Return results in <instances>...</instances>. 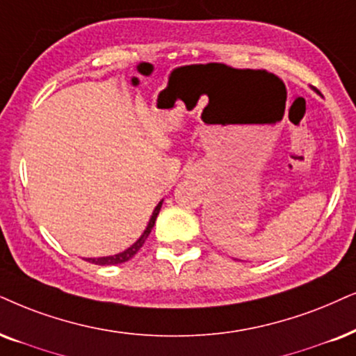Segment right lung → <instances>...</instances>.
<instances>
[{"label":"right lung","instance_id":"1","mask_svg":"<svg viewBox=\"0 0 356 356\" xmlns=\"http://www.w3.org/2000/svg\"><path fill=\"white\" fill-rule=\"evenodd\" d=\"M161 205H163V202H159L157 204V207L154 209V211H152V217L149 220V223H147V228L145 230V233H143L141 238L134 243V245L131 246V248H128L126 251H123V253L120 254H115V256H106V258H88L87 261L88 263H93V264H100V266H110V264H121V263H126V261H129L133 258L134 254L138 253L139 250L143 248V245H145L146 238L149 236V233L152 230V227H154L156 223V218L157 215H159V210H161Z\"/></svg>","mask_w":356,"mask_h":356}]
</instances>
